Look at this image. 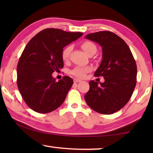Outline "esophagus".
I'll use <instances>...</instances> for the list:
<instances>
[{
	"label": "esophagus",
	"mask_w": 153,
	"mask_h": 153,
	"mask_svg": "<svg viewBox=\"0 0 153 153\" xmlns=\"http://www.w3.org/2000/svg\"><path fill=\"white\" fill-rule=\"evenodd\" d=\"M74 82H81V79H77V78H76V77H75V78L74 79Z\"/></svg>",
	"instance_id": "1"
}]
</instances>
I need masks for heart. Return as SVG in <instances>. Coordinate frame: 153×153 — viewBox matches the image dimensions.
<instances>
[{"mask_svg": "<svg viewBox=\"0 0 153 153\" xmlns=\"http://www.w3.org/2000/svg\"><path fill=\"white\" fill-rule=\"evenodd\" d=\"M81 47L87 55H88L89 53H90L92 51L97 52V46H96L94 43L90 42V41H85V42H82L81 45ZM71 51L72 46L71 45L67 46L63 49L61 53V56L64 61H67L68 60ZM90 71H91V68L89 67L77 66L72 69L70 71V73L73 76L79 77V78H84L86 76L87 73H88Z\"/></svg>", "mask_w": 153, "mask_h": 153, "instance_id": "obj_1", "label": "heart"}]
</instances>
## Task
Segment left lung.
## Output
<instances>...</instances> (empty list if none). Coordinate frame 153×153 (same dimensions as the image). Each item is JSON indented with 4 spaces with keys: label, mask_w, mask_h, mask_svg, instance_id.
<instances>
[{
    "label": "left lung",
    "mask_w": 153,
    "mask_h": 153,
    "mask_svg": "<svg viewBox=\"0 0 153 153\" xmlns=\"http://www.w3.org/2000/svg\"><path fill=\"white\" fill-rule=\"evenodd\" d=\"M86 39L99 44L102 60L94 76H102L103 83L91 80L84 96L89 107L109 115L123 108L130 99L136 84L137 67L129 46L122 38L108 31L89 33Z\"/></svg>",
    "instance_id": "left-lung-1"
}]
</instances>
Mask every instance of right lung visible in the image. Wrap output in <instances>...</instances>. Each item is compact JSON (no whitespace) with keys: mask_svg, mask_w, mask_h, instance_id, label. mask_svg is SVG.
Instances as JSON below:
<instances>
[{"mask_svg":"<svg viewBox=\"0 0 153 153\" xmlns=\"http://www.w3.org/2000/svg\"><path fill=\"white\" fill-rule=\"evenodd\" d=\"M82 35L46 28L25 47L17 64V84L25 102L36 112L50 113L63 104L74 81L69 76L56 81L52 74L63 67V48Z\"/></svg>","mask_w":153,"mask_h":153,"instance_id":"1","label":"right lung"}]
</instances>
